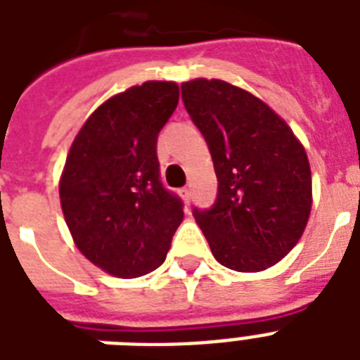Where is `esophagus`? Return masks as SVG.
<instances>
[{
  "label": "esophagus",
  "instance_id": "esophagus-1",
  "mask_svg": "<svg viewBox=\"0 0 360 360\" xmlns=\"http://www.w3.org/2000/svg\"><path fill=\"white\" fill-rule=\"evenodd\" d=\"M181 196H183V200H185L186 203L191 202L192 200V191H191V186H185V188H181Z\"/></svg>",
  "mask_w": 360,
  "mask_h": 360
}]
</instances>
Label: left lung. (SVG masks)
Returning a JSON list of instances; mask_svg holds the SVG:
<instances>
[{"instance_id": "left-lung-1", "label": "left lung", "mask_w": 360, "mask_h": 360, "mask_svg": "<svg viewBox=\"0 0 360 360\" xmlns=\"http://www.w3.org/2000/svg\"><path fill=\"white\" fill-rule=\"evenodd\" d=\"M181 97L219 179L213 205L192 211L214 259L239 273L278 263L301 239L312 207L304 147L267 104L228 82H186Z\"/></svg>"}]
</instances>
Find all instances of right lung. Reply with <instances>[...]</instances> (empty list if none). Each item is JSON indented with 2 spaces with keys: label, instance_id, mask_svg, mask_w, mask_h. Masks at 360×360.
<instances>
[{
  "label": "right lung",
  "instance_id": "right-lung-1",
  "mask_svg": "<svg viewBox=\"0 0 360 360\" xmlns=\"http://www.w3.org/2000/svg\"><path fill=\"white\" fill-rule=\"evenodd\" d=\"M179 103L174 82H146L98 106L72 141L59 198L80 252L120 278L160 267L183 202L160 181L157 138Z\"/></svg>",
  "mask_w": 360,
  "mask_h": 360
}]
</instances>
